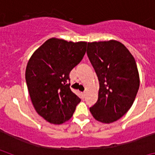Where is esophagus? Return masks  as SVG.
Segmentation results:
<instances>
[{"instance_id": "34e87169", "label": "esophagus", "mask_w": 155, "mask_h": 155, "mask_svg": "<svg viewBox=\"0 0 155 155\" xmlns=\"http://www.w3.org/2000/svg\"><path fill=\"white\" fill-rule=\"evenodd\" d=\"M85 92H81V95H82V97H83V98H84V97H85Z\"/></svg>"}]
</instances>
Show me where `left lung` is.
I'll return each instance as SVG.
<instances>
[{
	"label": "left lung",
	"mask_w": 155,
	"mask_h": 155,
	"mask_svg": "<svg viewBox=\"0 0 155 155\" xmlns=\"http://www.w3.org/2000/svg\"><path fill=\"white\" fill-rule=\"evenodd\" d=\"M87 55L99 81L98 101L90 112L94 119L111 124L127 113L140 86L135 59L116 40L87 42Z\"/></svg>",
	"instance_id": "obj_1"
}]
</instances>
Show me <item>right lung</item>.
Returning a JSON list of instances; mask_svg holds the SVG:
<instances>
[{"mask_svg":"<svg viewBox=\"0 0 155 155\" xmlns=\"http://www.w3.org/2000/svg\"><path fill=\"white\" fill-rule=\"evenodd\" d=\"M86 42L48 39L28 61L25 80L38 114L50 124H61L71 118L81 98L70 88V72L81 61Z\"/></svg>","mask_w":155,"mask_h":155,"instance_id":"right-lung-1","label":"right lung"}]
</instances>
